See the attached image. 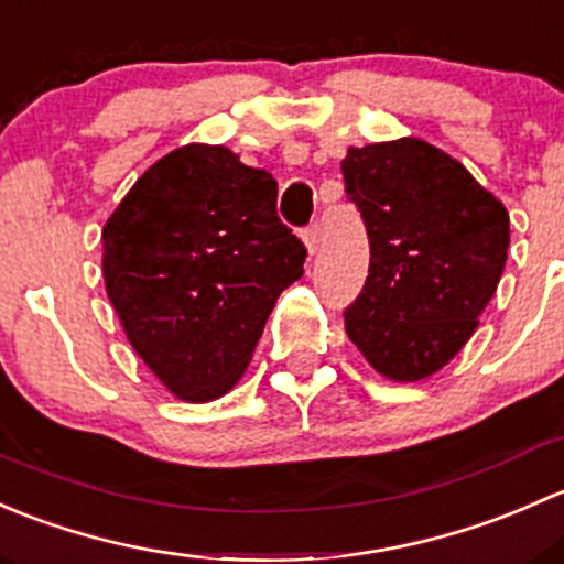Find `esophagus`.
<instances>
[{"label": "esophagus", "mask_w": 564, "mask_h": 564, "mask_svg": "<svg viewBox=\"0 0 564 564\" xmlns=\"http://www.w3.org/2000/svg\"><path fill=\"white\" fill-rule=\"evenodd\" d=\"M304 243L310 254H315L317 249H321V228H317V225H310V228L304 230Z\"/></svg>", "instance_id": "obj_1"}]
</instances>
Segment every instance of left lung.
I'll list each match as a JSON object with an SVG mask.
<instances>
[{"instance_id":"1","label":"left lung","mask_w":564,"mask_h":564,"mask_svg":"<svg viewBox=\"0 0 564 564\" xmlns=\"http://www.w3.org/2000/svg\"><path fill=\"white\" fill-rule=\"evenodd\" d=\"M341 176L371 254L345 310L347 336L388 380H426L467 345L497 293L508 208L421 138L347 149Z\"/></svg>"}]
</instances>
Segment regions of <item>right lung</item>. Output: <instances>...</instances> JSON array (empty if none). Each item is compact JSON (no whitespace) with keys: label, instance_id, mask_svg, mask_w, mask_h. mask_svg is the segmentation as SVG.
Returning a JSON list of instances; mask_svg holds the SVG:
<instances>
[{"label":"right lung","instance_id":"obj_1","mask_svg":"<svg viewBox=\"0 0 564 564\" xmlns=\"http://www.w3.org/2000/svg\"><path fill=\"white\" fill-rule=\"evenodd\" d=\"M304 260L276 217L274 176L208 143L156 160L102 228V276L132 350L193 404L241 380Z\"/></svg>","mask_w":564,"mask_h":564}]
</instances>
